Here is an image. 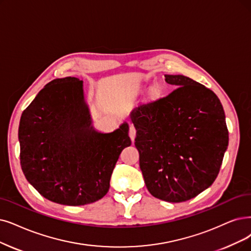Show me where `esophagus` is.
<instances>
[{
	"instance_id": "1",
	"label": "esophagus",
	"mask_w": 251,
	"mask_h": 251,
	"mask_svg": "<svg viewBox=\"0 0 251 251\" xmlns=\"http://www.w3.org/2000/svg\"><path fill=\"white\" fill-rule=\"evenodd\" d=\"M136 128H135V126H129V137H131V139H132V141L134 142L135 141V138H136Z\"/></svg>"
}]
</instances>
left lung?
Segmentation results:
<instances>
[{"label":"left lung","mask_w":251,"mask_h":251,"mask_svg":"<svg viewBox=\"0 0 251 251\" xmlns=\"http://www.w3.org/2000/svg\"><path fill=\"white\" fill-rule=\"evenodd\" d=\"M176 87L141 104L131 119L148 192L170 203L197 197L216 179L228 144L226 115L217 96L183 75H165Z\"/></svg>","instance_id":"left-lung-1"}]
</instances>
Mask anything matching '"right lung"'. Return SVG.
I'll list each match as a JSON object with an SVG mask.
<instances>
[{
  "instance_id": "add662e5",
  "label": "right lung",
  "mask_w": 251,
  "mask_h": 251,
  "mask_svg": "<svg viewBox=\"0 0 251 251\" xmlns=\"http://www.w3.org/2000/svg\"><path fill=\"white\" fill-rule=\"evenodd\" d=\"M82 83L66 77L46 84L18 128L26 180L49 201L69 206L102 199L120 153L132 144L126 123L108 134L93 127Z\"/></svg>"
}]
</instances>
